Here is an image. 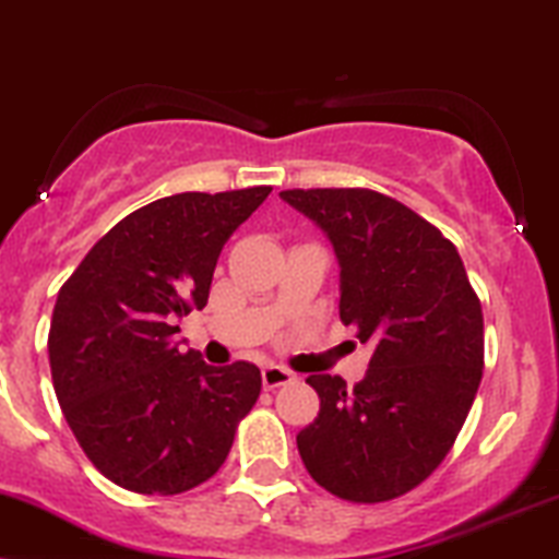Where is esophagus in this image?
<instances>
[{"instance_id":"esophagus-1","label":"esophagus","mask_w":559,"mask_h":559,"mask_svg":"<svg viewBox=\"0 0 559 559\" xmlns=\"http://www.w3.org/2000/svg\"><path fill=\"white\" fill-rule=\"evenodd\" d=\"M261 382H264L266 390H274V386H282V384L293 382V371L282 369V366L266 364L264 369H261Z\"/></svg>"}]
</instances>
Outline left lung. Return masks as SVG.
Segmentation results:
<instances>
[{
  "label": "left lung",
  "instance_id": "1",
  "mask_svg": "<svg viewBox=\"0 0 559 559\" xmlns=\"http://www.w3.org/2000/svg\"><path fill=\"white\" fill-rule=\"evenodd\" d=\"M340 264V319L371 345L366 377L313 373L298 452L313 481L350 502L395 500L444 461L484 369V317L461 253L408 206L364 188L282 190Z\"/></svg>",
  "mask_w": 559,
  "mask_h": 559
}]
</instances>
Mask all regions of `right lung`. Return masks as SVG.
I'll list each match as a JSON object with an SVG mask.
<instances>
[{
	"mask_svg": "<svg viewBox=\"0 0 559 559\" xmlns=\"http://www.w3.org/2000/svg\"><path fill=\"white\" fill-rule=\"evenodd\" d=\"M269 186L177 193L128 214L57 295L51 379L88 461L117 487L180 495L212 478L261 392L248 360L180 350L175 319L203 308L216 259Z\"/></svg>",
	"mask_w": 559,
	"mask_h": 559,
	"instance_id": "obj_1",
	"label": "right lung"
}]
</instances>
